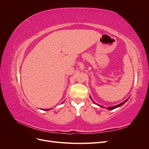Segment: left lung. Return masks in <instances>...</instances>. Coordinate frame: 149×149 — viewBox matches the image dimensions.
Listing matches in <instances>:
<instances>
[{
	"mask_svg": "<svg viewBox=\"0 0 149 149\" xmlns=\"http://www.w3.org/2000/svg\"><path fill=\"white\" fill-rule=\"evenodd\" d=\"M89 97H90V99H91V100L93 101V102L94 104H96V105L99 106L101 107H102V108L104 107V106H101V105H100V104H97V103H96L95 102H94V101L92 100V97H91V96H89ZM128 100H129V98L127 99V100H126L125 101H124V102H122V103L119 104H118V105L114 106H111V107H107V109H108V110H112V109H116V108H117V107H119L121 106L122 105H123L125 102H127V101Z\"/></svg>",
	"mask_w": 149,
	"mask_h": 149,
	"instance_id": "left-lung-1",
	"label": "left lung"
}]
</instances>
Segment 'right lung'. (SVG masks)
<instances>
[{"mask_svg":"<svg viewBox=\"0 0 149 149\" xmlns=\"http://www.w3.org/2000/svg\"><path fill=\"white\" fill-rule=\"evenodd\" d=\"M63 102H64V101H63ZM63 102H62V103H63ZM50 109H43V110H44V111H47V110H50Z\"/></svg>","mask_w":149,"mask_h":149,"instance_id":"obj_1","label":"right lung"}]
</instances>
